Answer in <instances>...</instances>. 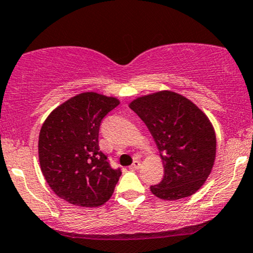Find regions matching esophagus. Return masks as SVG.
Masks as SVG:
<instances>
[{
  "label": "esophagus",
  "mask_w": 253,
  "mask_h": 253,
  "mask_svg": "<svg viewBox=\"0 0 253 253\" xmlns=\"http://www.w3.org/2000/svg\"><path fill=\"white\" fill-rule=\"evenodd\" d=\"M140 165H141V164H140V160H134V161H133L132 165L129 166V169H138Z\"/></svg>",
  "instance_id": "1"
}]
</instances>
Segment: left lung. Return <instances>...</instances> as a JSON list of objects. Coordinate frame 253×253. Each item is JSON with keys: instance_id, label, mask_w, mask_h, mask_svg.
<instances>
[{"instance_id": "1", "label": "left lung", "mask_w": 253, "mask_h": 253, "mask_svg": "<svg viewBox=\"0 0 253 253\" xmlns=\"http://www.w3.org/2000/svg\"><path fill=\"white\" fill-rule=\"evenodd\" d=\"M129 107L147 126L164 163V178L151 186L152 193L166 200L196 193L215 158V134L208 117L186 97L169 90L139 97Z\"/></svg>"}]
</instances>
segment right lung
Listing matches in <instances>:
<instances>
[{
	"mask_svg": "<svg viewBox=\"0 0 253 253\" xmlns=\"http://www.w3.org/2000/svg\"><path fill=\"white\" fill-rule=\"evenodd\" d=\"M119 105L115 97L88 92L63 102L40 130L39 159L45 181L73 205L95 208L114 192L121 175L99 147L102 119Z\"/></svg>",
	"mask_w": 253,
	"mask_h": 253,
	"instance_id": "1",
	"label": "right lung"
}]
</instances>
